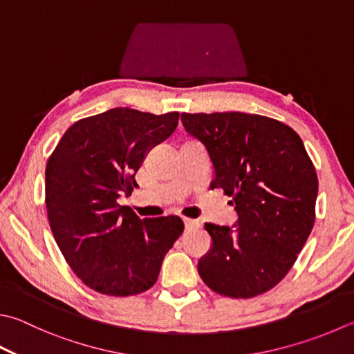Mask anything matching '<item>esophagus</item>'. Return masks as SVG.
<instances>
[{"instance_id": "34e87169", "label": "esophagus", "mask_w": 354, "mask_h": 354, "mask_svg": "<svg viewBox=\"0 0 354 354\" xmlns=\"http://www.w3.org/2000/svg\"><path fill=\"white\" fill-rule=\"evenodd\" d=\"M183 223H185V228L188 231L200 228V222H198V220H194V218H183Z\"/></svg>"}]
</instances>
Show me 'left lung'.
Returning <instances> with one entry per match:
<instances>
[{"label": "left lung", "instance_id": "left-lung-1", "mask_svg": "<svg viewBox=\"0 0 354 354\" xmlns=\"http://www.w3.org/2000/svg\"><path fill=\"white\" fill-rule=\"evenodd\" d=\"M182 123L208 152L211 188H222L237 214L232 226L205 223L212 243L198 274L222 296L262 295L291 270L315 225V166L301 137L277 120L214 112L182 114Z\"/></svg>", "mask_w": 354, "mask_h": 354}]
</instances>
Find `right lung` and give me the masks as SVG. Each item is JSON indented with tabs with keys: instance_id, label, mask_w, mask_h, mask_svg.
Returning <instances> with one entry per match:
<instances>
[{
	"instance_id": "1",
	"label": "right lung",
	"mask_w": 354,
	"mask_h": 354,
	"mask_svg": "<svg viewBox=\"0 0 354 354\" xmlns=\"http://www.w3.org/2000/svg\"><path fill=\"white\" fill-rule=\"evenodd\" d=\"M177 123L178 112L114 108L73 123L48 160L46 206L53 237L72 271L102 295L149 290L183 232L177 216L140 218L117 203L131 196L146 154Z\"/></svg>"
}]
</instances>
